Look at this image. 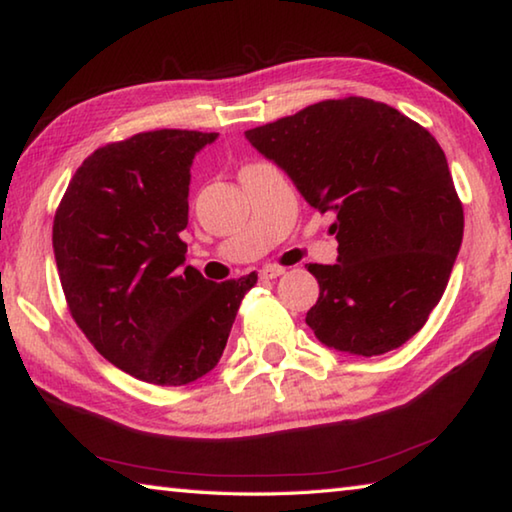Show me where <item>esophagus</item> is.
<instances>
[{
    "label": "esophagus",
    "mask_w": 512,
    "mask_h": 512,
    "mask_svg": "<svg viewBox=\"0 0 512 512\" xmlns=\"http://www.w3.org/2000/svg\"><path fill=\"white\" fill-rule=\"evenodd\" d=\"M284 273H287V268L282 266H264L262 271H259V277H262V280H275V277H280Z\"/></svg>",
    "instance_id": "esophagus-1"
}]
</instances>
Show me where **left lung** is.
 Returning <instances> with one entry per match:
<instances>
[{"mask_svg":"<svg viewBox=\"0 0 512 512\" xmlns=\"http://www.w3.org/2000/svg\"><path fill=\"white\" fill-rule=\"evenodd\" d=\"M246 140L318 212H334L336 264H309L316 339L375 357L418 334L463 241V205L440 144L386 103L329 99L250 128Z\"/></svg>","mask_w":512,"mask_h":512,"instance_id":"obj_1","label":"left lung"}]
</instances>
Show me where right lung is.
I'll return each instance as SVG.
<instances>
[{"label":"right lung","instance_id":"obj_1","mask_svg":"<svg viewBox=\"0 0 512 512\" xmlns=\"http://www.w3.org/2000/svg\"><path fill=\"white\" fill-rule=\"evenodd\" d=\"M219 133H137L94 151L54 219L67 307L112 366L158 386L207 375L257 273L216 284L185 264L196 153Z\"/></svg>","mask_w":512,"mask_h":512}]
</instances>
